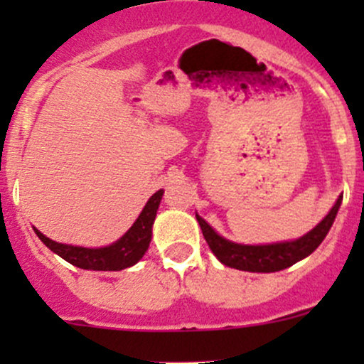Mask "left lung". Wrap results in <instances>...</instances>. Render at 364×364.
I'll list each match as a JSON object with an SVG mask.
<instances>
[{"label":"left lung","mask_w":364,"mask_h":364,"mask_svg":"<svg viewBox=\"0 0 364 364\" xmlns=\"http://www.w3.org/2000/svg\"><path fill=\"white\" fill-rule=\"evenodd\" d=\"M341 204V197H338L336 204L333 205L331 211L326 215V218L318 223L315 229L304 234L303 237L289 243H274V245H257V247H248V245H237L232 241L223 240L222 236L215 232L208 223L197 216L200 229H203L205 243L209 245L211 252L215 253L216 259L225 266L234 267L240 271H252V273H274L285 267H291L297 260L310 255L318 245L324 241L326 234L331 229L333 222L336 218Z\"/></svg>","instance_id":"obj_1"}]
</instances>
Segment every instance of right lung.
<instances>
[{
	"label": "right lung",
	"instance_id": "right-lung-1",
	"mask_svg": "<svg viewBox=\"0 0 364 364\" xmlns=\"http://www.w3.org/2000/svg\"><path fill=\"white\" fill-rule=\"evenodd\" d=\"M164 190L153 193L151 199L144 205L139 218L135 220L134 225L130 227L127 234L116 243L109 245L104 248H82V247H70V245H61L56 241L49 240L42 232L35 229L36 236L42 240L47 248L65 259L73 266L80 269H93V271H121L124 267L134 266L135 262L142 259L151 241V227L155 222L156 209H159Z\"/></svg>",
	"mask_w": 364,
	"mask_h": 364
}]
</instances>
